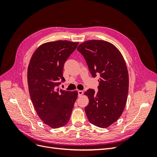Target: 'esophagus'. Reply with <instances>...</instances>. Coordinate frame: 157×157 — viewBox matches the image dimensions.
Masks as SVG:
<instances>
[{
  "mask_svg": "<svg viewBox=\"0 0 157 157\" xmlns=\"http://www.w3.org/2000/svg\"><path fill=\"white\" fill-rule=\"evenodd\" d=\"M83 91H82V90H78V96L79 97H80V96H82V95H83Z\"/></svg>",
  "mask_w": 157,
  "mask_h": 157,
  "instance_id": "1",
  "label": "esophagus"
}]
</instances>
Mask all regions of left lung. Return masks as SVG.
<instances>
[{"label":"left lung","mask_w":157,"mask_h":157,"mask_svg":"<svg viewBox=\"0 0 157 157\" xmlns=\"http://www.w3.org/2000/svg\"><path fill=\"white\" fill-rule=\"evenodd\" d=\"M77 50L92 77H99L98 91L89 89L84 93L89 99L85 113L92 124L107 128L120 118L126 103L129 77L125 60L115 46L105 40H87Z\"/></svg>","instance_id":"8db88e82"}]
</instances>
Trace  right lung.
<instances>
[{"instance_id":"add662e5","label":"right lung","mask_w":157,"mask_h":157,"mask_svg":"<svg viewBox=\"0 0 157 157\" xmlns=\"http://www.w3.org/2000/svg\"><path fill=\"white\" fill-rule=\"evenodd\" d=\"M78 42L57 40L38 47L27 68L30 98L35 111L45 124L52 128L64 126L69 122L77 91L58 88L63 77L64 63Z\"/></svg>"}]
</instances>
